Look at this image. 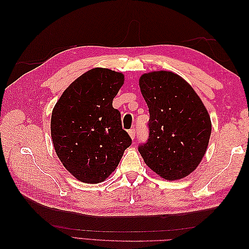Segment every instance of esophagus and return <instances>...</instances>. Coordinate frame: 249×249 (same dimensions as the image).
<instances>
[{"label":"esophagus","instance_id":"34e87169","mask_svg":"<svg viewBox=\"0 0 249 249\" xmlns=\"http://www.w3.org/2000/svg\"><path fill=\"white\" fill-rule=\"evenodd\" d=\"M128 134H129V136H130V138H131V139H135V137H136V130H135V129H130V130H128Z\"/></svg>","mask_w":249,"mask_h":249}]
</instances>
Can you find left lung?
I'll return each instance as SVG.
<instances>
[{
    "mask_svg": "<svg viewBox=\"0 0 249 249\" xmlns=\"http://www.w3.org/2000/svg\"><path fill=\"white\" fill-rule=\"evenodd\" d=\"M139 87L150 112V138L139 152L158 177L177 181L200 165L209 146L212 123L202 100L178 73H142Z\"/></svg>",
    "mask_w": 249,
    "mask_h": 249,
    "instance_id": "obj_1",
    "label": "left lung"
}]
</instances>
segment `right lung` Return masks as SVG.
Wrapping results in <instances>:
<instances>
[{"label":"right lung","instance_id":"1","mask_svg":"<svg viewBox=\"0 0 249 249\" xmlns=\"http://www.w3.org/2000/svg\"><path fill=\"white\" fill-rule=\"evenodd\" d=\"M124 73L96 67L71 82L54 105L51 138L63 166L78 181L102 183L131 144L112 100Z\"/></svg>","mask_w":249,"mask_h":249}]
</instances>
